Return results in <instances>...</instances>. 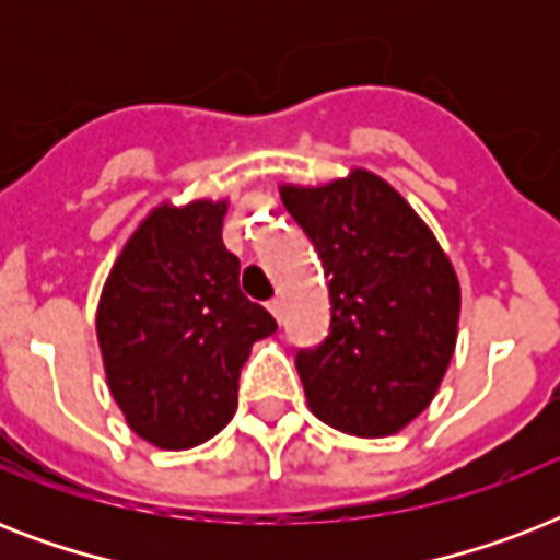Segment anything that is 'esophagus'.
<instances>
[{
  "label": "esophagus",
  "mask_w": 560,
  "mask_h": 560,
  "mask_svg": "<svg viewBox=\"0 0 560 560\" xmlns=\"http://www.w3.org/2000/svg\"><path fill=\"white\" fill-rule=\"evenodd\" d=\"M267 307H270V314L276 316V319H279V323H281V319H284V302H281L279 296L270 299V302H267Z\"/></svg>",
  "instance_id": "esophagus-1"
}]
</instances>
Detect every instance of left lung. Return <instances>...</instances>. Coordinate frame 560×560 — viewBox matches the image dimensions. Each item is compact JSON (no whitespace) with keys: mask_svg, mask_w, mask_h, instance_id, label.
Segmentation results:
<instances>
[{"mask_svg":"<svg viewBox=\"0 0 560 560\" xmlns=\"http://www.w3.org/2000/svg\"><path fill=\"white\" fill-rule=\"evenodd\" d=\"M328 276L331 325L296 351L307 404L342 433H398L427 409L456 346L459 281L407 200L354 171L323 188H281Z\"/></svg>","mask_w":560,"mask_h":560,"instance_id":"1","label":"left lung"}]
</instances>
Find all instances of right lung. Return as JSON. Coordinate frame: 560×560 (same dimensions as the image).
I'll list each match as a JSON object with an SVG mask.
<instances>
[{
  "label": "right lung",
  "instance_id": "1",
  "mask_svg": "<svg viewBox=\"0 0 560 560\" xmlns=\"http://www.w3.org/2000/svg\"><path fill=\"white\" fill-rule=\"evenodd\" d=\"M226 202L162 206L118 255L98 305L113 398L136 433L165 451L209 442L232 421L255 340L279 325L241 293L223 246Z\"/></svg>",
  "mask_w": 560,
  "mask_h": 560
}]
</instances>
